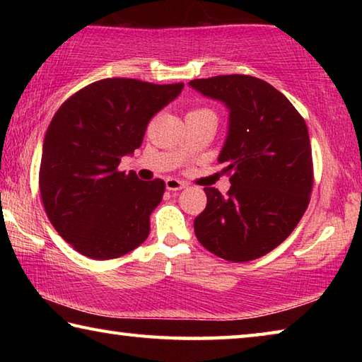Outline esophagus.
I'll use <instances>...</instances> for the list:
<instances>
[{
  "mask_svg": "<svg viewBox=\"0 0 362 362\" xmlns=\"http://www.w3.org/2000/svg\"><path fill=\"white\" fill-rule=\"evenodd\" d=\"M187 183L185 182H180L177 179H173V177H169V179H166V188L169 189V192H179V189L185 188Z\"/></svg>",
  "mask_w": 362,
  "mask_h": 362,
  "instance_id": "1",
  "label": "esophagus"
}]
</instances>
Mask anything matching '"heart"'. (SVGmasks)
<instances>
[{
	"label": "heart",
	"mask_w": 362,
	"mask_h": 362,
	"mask_svg": "<svg viewBox=\"0 0 362 362\" xmlns=\"http://www.w3.org/2000/svg\"><path fill=\"white\" fill-rule=\"evenodd\" d=\"M196 112H207V110H204V108H201V110H194V112H192V113H196Z\"/></svg>",
	"instance_id": "heart-1"
}]
</instances>
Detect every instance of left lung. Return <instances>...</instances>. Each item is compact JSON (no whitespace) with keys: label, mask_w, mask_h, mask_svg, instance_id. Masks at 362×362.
I'll return each instance as SVG.
<instances>
[{"label":"left lung","mask_w":362,"mask_h":362,"mask_svg":"<svg viewBox=\"0 0 362 362\" xmlns=\"http://www.w3.org/2000/svg\"><path fill=\"white\" fill-rule=\"evenodd\" d=\"M189 86L230 110L218 163L231 174V187L226 196L204 188L207 204L194 218L196 238L220 259L255 260L278 247L308 207V127L287 97L263 79L220 75Z\"/></svg>","instance_id":"left-lung-1"}]
</instances>
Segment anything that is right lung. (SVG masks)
<instances>
[{"mask_svg": "<svg viewBox=\"0 0 362 362\" xmlns=\"http://www.w3.org/2000/svg\"><path fill=\"white\" fill-rule=\"evenodd\" d=\"M182 89L183 83L107 78L78 90L54 115L42 142L41 199L54 228L79 254L116 259L148 238L166 183L144 182L118 166Z\"/></svg>", "mask_w": 362, "mask_h": 362, "instance_id": "add662e5", "label": "right lung"}]
</instances>
